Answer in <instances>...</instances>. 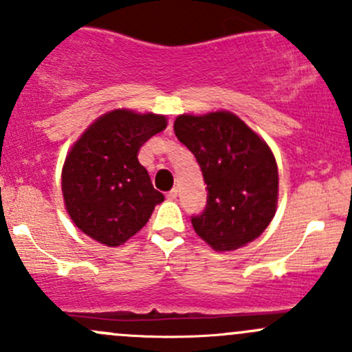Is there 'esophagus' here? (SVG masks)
Here are the masks:
<instances>
[{"instance_id": "1", "label": "esophagus", "mask_w": 352, "mask_h": 352, "mask_svg": "<svg viewBox=\"0 0 352 352\" xmlns=\"http://www.w3.org/2000/svg\"><path fill=\"white\" fill-rule=\"evenodd\" d=\"M177 194H179V190H177V189H172V190H170L168 194H166V199H168V201H175V199H177Z\"/></svg>"}]
</instances>
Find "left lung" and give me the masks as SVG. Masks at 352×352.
Wrapping results in <instances>:
<instances>
[{"instance_id": "left-lung-1", "label": "left lung", "mask_w": 352, "mask_h": 352, "mask_svg": "<svg viewBox=\"0 0 352 352\" xmlns=\"http://www.w3.org/2000/svg\"><path fill=\"white\" fill-rule=\"evenodd\" d=\"M173 131L208 184L206 209L192 218L197 235L216 252L254 242L278 208V163L269 144L228 110L182 113Z\"/></svg>"}]
</instances>
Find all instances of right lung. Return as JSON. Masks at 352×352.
Returning a JSON list of instances; mask_svg holds the SVG:
<instances>
[{
    "label": "right lung",
    "instance_id": "add662e5",
    "mask_svg": "<svg viewBox=\"0 0 352 352\" xmlns=\"http://www.w3.org/2000/svg\"><path fill=\"white\" fill-rule=\"evenodd\" d=\"M166 127V117L113 109L74 141L61 189L71 221L87 236L119 247L148 223L163 194L138 160L140 148Z\"/></svg>",
    "mask_w": 352,
    "mask_h": 352
}]
</instances>
